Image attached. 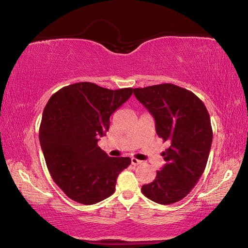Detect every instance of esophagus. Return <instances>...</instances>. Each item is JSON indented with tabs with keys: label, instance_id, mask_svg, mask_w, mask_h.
I'll use <instances>...</instances> for the list:
<instances>
[{
	"label": "esophagus",
	"instance_id": "34e87169",
	"mask_svg": "<svg viewBox=\"0 0 248 248\" xmlns=\"http://www.w3.org/2000/svg\"><path fill=\"white\" fill-rule=\"evenodd\" d=\"M140 163H141V161H140V160H138V159H135V157H132V159H131V164L134 165V166L140 164Z\"/></svg>",
	"mask_w": 248,
	"mask_h": 248
}]
</instances>
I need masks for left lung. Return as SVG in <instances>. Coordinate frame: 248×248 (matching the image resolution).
Returning <instances> with one entry per match:
<instances>
[{
  "label": "left lung",
  "instance_id": "8db88e82",
  "mask_svg": "<svg viewBox=\"0 0 248 248\" xmlns=\"http://www.w3.org/2000/svg\"><path fill=\"white\" fill-rule=\"evenodd\" d=\"M133 92L154 116L157 136L170 144L162 152L166 164L141 192L156 203L177 202L196 186L207 165L213 138L210 115L196 94L170 83Z\"/></svg>",
  "mask_w": 248,
  "mask_h": 248
}]
</instances>
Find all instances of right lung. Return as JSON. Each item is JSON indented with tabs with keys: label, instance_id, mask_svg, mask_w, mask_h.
I'll return each instance as SVG.
<instances>
[{
	"label": "right lung",
	"instance_id": "1",
	"mask_svg": "<svg viewBox=\"0 0 248 248\" xmlns=\"http://www.w3.org/2000/svg\"><path fill=\"white\" fill-rule=\"evenodd\" d=\"M132 88L112 91L81 82L49 99L43 113L39 141L53 181L70 199L93 204L115 192L130 157H110L98 146L109 117L131 97Z\"/></svg>",
	"mask_w": 248,
	"mask_h": 248
}]
</instances>
